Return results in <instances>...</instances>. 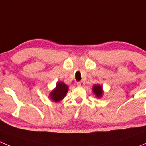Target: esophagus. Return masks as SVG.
Listing matches in <instances>:
<instances>
[{"mask_svg":"<svg viewBox=\"0 0 146 146\" xmlns=\"http://www.w3.org/2000/svg\"><path fill=\"white\" fill-rule=\"evenodd\" d=\"M85 84V82L83 81H79V82H77V85L78 86H83Z\"/></svg>","mask_w":146,"mask_h":146,"instance_id":"1","label":"esophagus"}]
</instances>
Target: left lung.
<instances>
[{
	"instance_id": "8db88e82",
	"label": "left lung",
	"mask_w": 146,
	"mask_h": 146,
	"mask_svg": "<svg viewBox=\"0 0 146 146\" xmlns=\"http://www.w3.org/2000/svg\"><path fill=\"white\" fill-rule=\"evenodd\" d=\"M93 91L97 97H101L102 95V88L100 86L97 85V86H94L93 88Z\"/></svg>"
}]
</instances>
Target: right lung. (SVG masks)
<instances>
[{
	"label": "right lung",
	"mask_w": 146,
	"mask_h": 146,
	"mask_svg": "<svg viewBox=\"0 0 146 146\" xmlns=\"http://www.w3.org/2000/svg\"><path fill=\"white\" fill-rule=\"evenodd\" d=\"M68 91V86L64 82H58L52 92L50 93V97L55 102H59L64 98Z\"/></svg>",
	"instance_id": "1"
}]
</instances>
